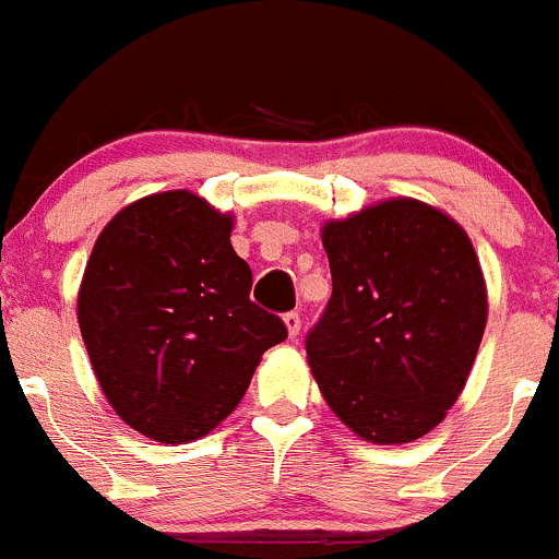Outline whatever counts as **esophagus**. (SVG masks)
<instances>
[{"mask_svg":"<svg viewBox=\"0 0 559 559\" xmlns=\"http://www.w3.org/2000/svg\"><path fill=\"white\" fill-rule=\"evenodd\" d=\"M282 323H285L287 336H290V340H296L298 331H301V314H298V312H287L285 318H282Z\"/></svg>","mask_w":559,"mask_h":559,"instance_id":"34e87169","label":"esophagus"}]
</instances>
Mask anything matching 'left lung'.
<instances>
[{"label": "left lung", "mask_w": 559, "mask_h": 559, "mask_svg": "<svg viewBox=\"0 0 559 559\" xmlns=\"http://www.w3.org/2000/svg\"><path fill=\"white\" fill-rule=\"evenodd\" d=\"M329 307L307 361L334 416L367 443L432 432L465 389L486 329V282L454 217L389 198L320 228Z\"/></svg>", "instance_id": "obj_1"}]
</instances>
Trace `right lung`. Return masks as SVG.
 <instances>
[{
    "label": "right lung",
    "instance_id": "1",
    "mask_svg": "<svg viewBox=\"0 0 559 559\" xmlns=\"http://www.w3.org/2000/svg\"><path fill=\"white\" fill-rule=\"evenodd\" d=\"M234 214L190 190L132 201L103 228L79 287L86 353L116 416L157 443H192L245 396L285 323L250 301Z\"/></svg>",
    "mask_w": 559,
    "mask_h": 559
}]
</instances>
